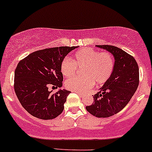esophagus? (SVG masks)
<instances>
[{"label":"esophagus","instance_id":"obj_1","mask_svg":"<svg viewBox=\"0 0 152 152\" xmlns=\"http://www.w3.org/2000/svg\"><path fill=\"white\" fill-rule=\"evenodd\" d=\"M76 93H77V94L79 95V96H81V97H83V96H84V94H81V93H80V92H76Z\"/></svg>","mask_w":152,"mask_h":152}]
</instances>
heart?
Wrapping results in <instances>:
<instances>
[{"label":"heart","instance_id":"1","mask_svg":"<svg viewBox=\"0 0 152 152\" xmlns=\"http://www.w3.org/2000/svg\"><path fill=\"white\" fill-rule=\"evenodd\" d=\"M115 66L113 55L110 52H100L89 48L79 50L73 54L72 61L65 58L61 63V71L66 78L76 73V68H83V77L71 78L65 83L68 89L84 93L95 84H104L110 79Z\"/></svg>","mask_w":152,"mask_h":152}]
</instances>
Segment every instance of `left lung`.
Returning <instances> with one entry per match:
<instances>
[{"label": "left lung", "instance_id": "1", "mask_svg": "<svg viewBox=\"0 0 152 152\" xmlns=\"http://www.w3.org/2000/svg\"><path fill=\"white\" fill-rule=\"evenodd\" d=\"M96 47L111 53L115 66L110 79L86 109L97 118H108L122 110L131 100L139 84V69L135 58L121 48L108 45Z\"/></svg>", "mask_w": 152, "mask_h": 152}]
</instances>
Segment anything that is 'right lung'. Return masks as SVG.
<instances>
[{
    "label": "right lung",
    "instance_id": "right-lung-1",
    "mask_svg": "<svg viewBox=\"0 0 152 152\" xmlns=\"http://www.w3.org/2000/svg\"><path fill=\"white\" fill-rule=\"evenodd\" d=\"M77 47H56L31 53L20 61L14 73V90L18 99L31 115L50 120L62 113L71 91L52 93L49 86L61 87L63 77L61 63Z\"/></svg>",
    "mask_w": 152,
    "mask_h": 152
}]
</instances>
